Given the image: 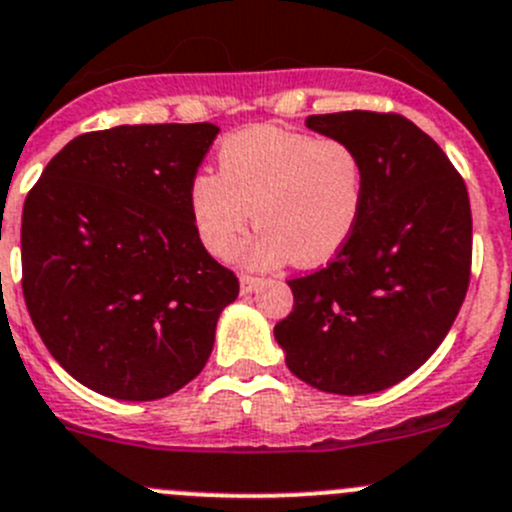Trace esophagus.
<instances>
[{
  "mask_svg": "<svg viewBox=\"0 0 512 512\" xmlns=\"http://www.w3.org/2000/svg\"><path fill=\"white\" fill-rule=\"evenodd\" d=\"M260 285H262V277L240 275V290H242V295H250V292H255Z\"/></svg>",
  "mask_w": 512,
  "mask_h": 512,
  "instance_id": "34e87169",
  "label": "esophagus"
}]
</instances>
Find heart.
<instances>
[{"mask_svg": "<svg viewBox=\"0 0 512 512\" xmlns=\"http://www.w3.org/2000/svg\"><path fill=\"white\" fill-rule=\"evenodd\" d=\"M220 175L202 172L190 207L202 245L220 260L240 252L260 227L250 262L260 267L295 260L322 265L340 252L357 225L365 167L352 145L282 127H252L220 147Z\"/></svg>", "mask_w": 512, "mask_h": 512, "instance_id": "1", "label": "heart"}]
</instances>
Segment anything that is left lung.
<instances>
[{"label": "left lung", "mask_w": 512, "mask_h": 512, "mask_svg": "<svg viewBox=\"0 0 512 512\" xmlns=\"http://www.w3.org/2000/svg\"><path fill=\"white\" fill-rule=\"evenodd\" d=\"M365 167L357 225L322 270L287 280L275 325L285 362L312 388L367 395L413 375L458 317L473 262L468 187L438 142L395 112L312 114Z\"/></svg>", "instance_id": "8db88e82"}]
</instances>
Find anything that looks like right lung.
<instances>
[{"label": "right lung", "mask_w": 512, "mask_h": 512, "mask_svg": "<svg viewBox=\"0 0 512 512\" xmlns=\"http://www.w3.org/2000/svg\"><path fill=\"white\" fill-rule=\"evenodd\" d=\"M220 127L122 124L49 160L22 212V292L54 360L117 400L195 380L235 272L202 245L190 187Z\"/></svg>", "instance_id": "right-lung-1"}]
</instances>
